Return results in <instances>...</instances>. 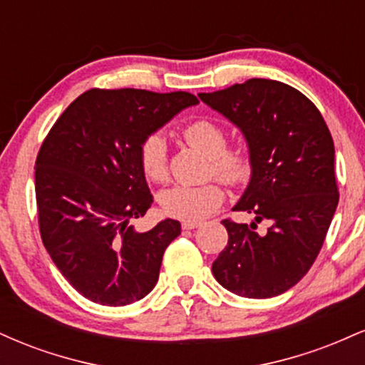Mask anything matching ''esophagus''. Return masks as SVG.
Masks as SVG:
<instances>
[{
	"mask_svg": "<svg viewBox=\"0 0 365 365\" xmlns=\"http://www.w3.org/2000/svg\"><path fill=\"white\" fill-rule=\"evenodd\" d=\"M200 226V221H183L182 228L183 230H195Z\"/></svg>",
	"mask_w": 365,
	"mask_h": 365,
	"instance_id": "obj_1",
	"label": "esophagus"
}]
</instances>
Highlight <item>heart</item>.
<instances>
[{"instance_id":"heart-1","label":"heart","mask_w":365,"mask_h":365,"mask_svg":"<svg viewBox=\"0 0 365 365\" xmlns=\"http://www.w3.org/2000/svg\"><path fill=\"white\" fill-rule=\"evenodd\" d=\"M183 140L209 158L207 173L230 187L244 185L252 177L254 159L247 148H228V133L217 121L200 118L182 130ZM139 163L149 182L168 180V145L161 135H150L142 142ZM225 199L217 182L200 185H175L161 194V207L166 215L183 221H200L216 211Z\"/></svg>"}]
</instances>
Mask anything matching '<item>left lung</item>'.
Listing matches in <instances>:
<instances>
[{"mask_svg": "<svg viewBox=\"0 0 365 365\" xmlns=\"http://www.w3.org/2000/svg\"><path fill=\"white\" fill-rule=\"evenodd\" d=\"M244 133L254 171L235 211L272 223L223 220L228 245L212 262L221 287L247 299L290 290L316 261L338 206L334 145L324 118L300 91L269 78H250L199 94Z\"/></svg>", "mask_w": 365, "mask_h": 365, "instance_id": "1", "label": "left lung"}]
</instances>
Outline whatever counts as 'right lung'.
I'll return each mask as SVG.
<instances>
[{
  "instance_id": "1",
  "label": "right lung",
  "mask_w": 365,
  "mask_h": 365,
  "mask_svg": "<svg viewBox=\"0 0 365 365\" xmlns=\"http://www.w3.org/2000/svg\"><path fill=\"white\" fill-rule=\"evenodd\" d=\"M197 103L182 91L91 89L63 111L41 145V238L66 282L92 302L121 307L156 287L163 254L182 226L165 220L144 233L130 226L153 204L139 149Z\"/></svg>"
}]
</instances>
